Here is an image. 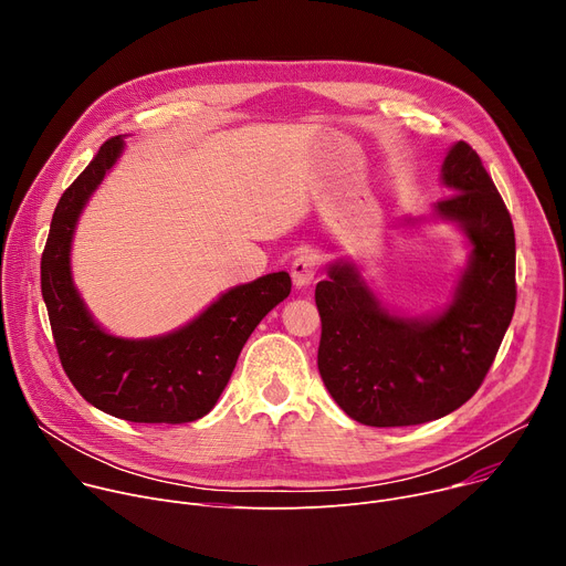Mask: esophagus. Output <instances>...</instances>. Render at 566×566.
<instances>
[{
  "label": "esophagus",
  "mask_w": 566,
  "mask_h": 566,
  "mask_svg": "<svg viewBox=\"0 0 566 566\" xmlns=\"http://www.w3.org/2000/svg\"><path fill=\"white\" fill-rule=\"evenodd\" d=\"M318 254L316 252H300L293 264H291V277L295 286H306L312 284L316 273H318Z\"/></svg>",
  "instance_id": "1"
}]
</instances>
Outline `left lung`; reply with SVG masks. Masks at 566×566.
I'll use <instances>...</instances> for the list:
<instances>
[{
	"instance_id": "8db88e82",
	"label": "left lung",
	"mask_w": 566,
	"mask_h": 566,
	"mask_svg": "<svg viewBox=\"0 0 566 566\" xmlns=\"http://www.w3.org/2000/svg\"><path fill=\"white\" fill-rule=\"evenodd\" d=\"M436 214L472 243L455 297L436 318L388 314L352 264L316 286L318 370L345 413L368 427H410L449 416L483 384L515 314V228L479 153L458 142Z\"/></svg>"
}]
</instances>
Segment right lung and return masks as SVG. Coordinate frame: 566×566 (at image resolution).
Returning a JSON list of instances; mask_svg holds the SVG:
<instances>
[{
  "instance_id": "obj_1",
  "label": "right lung",
  "mask_w": 566,
  "mask_h": 566,
  "mask_svg": "<svg viewBox=\"0 0 566 566\" xmlns=\"http://www.w3.org/2000/svg\"><path fill=\"white\" fill-rule=\"evenodd\" d=\"M111 137L61 196L40 262V284L61 366L74 388L108 416L142 424H182L208 416L262 318L291 293L289 273H271L223 293L182 329L146 340L106 334L87 314L70 273L72 234L85 200L117 163Z\"/></svg>"
}]
</instances>
